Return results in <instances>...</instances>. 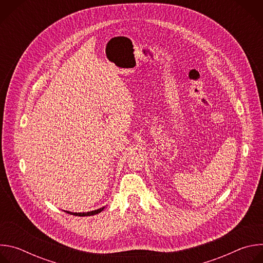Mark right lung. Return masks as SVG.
<instances>
[{"instance_id":"add662e5","label":"right lung","mask_w":263,"mask_h":263,"mask_svg":"<svg viewBox=\"0 0 263 263\" xmlns=\"http://www.w3.org/2000/svg\"><path fill=\"white\" fill-rule=\"evenodd\" d=\"M104 208H100V209H97V210H93V211H89V212H86V213H77V212H68L69 214H72V215H78V216H88V215H93V214H97V213H100Z\"/></svg>"}]
</instances>
